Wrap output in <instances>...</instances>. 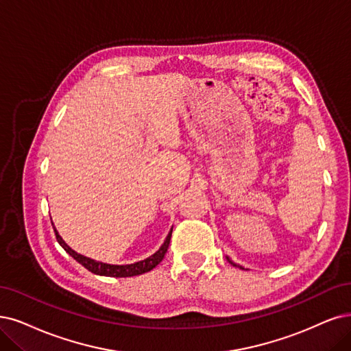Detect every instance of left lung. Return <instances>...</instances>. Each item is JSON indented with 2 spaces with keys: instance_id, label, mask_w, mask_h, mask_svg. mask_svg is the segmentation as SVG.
I'll use <instances>...</instances> for the list:
<instances>
[{
  "instance_id": "8db88e82",
  "label": "left lung",
  "mask_w": 351,
  "mask_h": 351,
  "mask_svg": "<svg viewBox=\"0 0 351 351\" xmlns=\"http://www.w3.org/2000/svg\"><path fill=\"white\" fill-rule=\"evenodd\" d=\"M226 258H227V261H228V262H230V263H231V265H232V266H237V267H240V269H244V267H243V266H240V265H236V263H234V262H231V261H230V258H228V257H226Z\"/></svg>"
}]
</instances>
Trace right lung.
Masks as SVG:
<instances>
[{
  "label": "right lung",
  "instance_id": "1",
  "mask_svg": "<svg viewBox=\"0 0 351 351\" xmlns=\"http://www.w3.org/2000/svg\"><path fill=\"white\" fill-rule=\"evenodd\" d=\"M53 230H55L58 243L64 249V252H66L68 254H71L75 258L77 263H81L85 269H88L89 271H93V274H95V275L110 276V278H130V276H137V275L146 274V271H150L153 267H156L163 261V257H165V254L167 252V247H169V243H171V237H172V228H171V231H169V234L166 236L163 244L160 245V249L156 253H153L152 256L146 257L145 261H140V262H136V263H132V265H110V263L98 262V261H94V258H89L84 254L76 253L59 236V232L55 228V226H53Z\"/></svg>",
  "mask_w": 351,
  "mask_h": 351
}]
</instances>
